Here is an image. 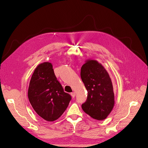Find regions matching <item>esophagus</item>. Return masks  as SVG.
Segmentation results:
<instances>
[{
  "label": "esophagus",
  "instance_id": "esophagus-1",
  "mask_svg": "<svg viewBox=\"0 0 148 148\" xmlns=\"http://www.w3.org/2000/svg\"><path fill=\"white\" fill-rule=\"evenodd\" d=\"M71 94L72 97L73 98H74V97H75V95H76V93H75V92H71Z\"/></svg>",
  "mask_w": 148,
  "mask_h": 148
}]
</instances>
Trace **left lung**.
<instances>
[{
	"instance_id": "1",
	"label": "left lung",
	"mask_w": 148,
	"mask_h": 148,
	"mask_svg": "<svg viewBox=\"0 0 148 148\" xmlns=\"http://www.w3.org/2000/svg\"><path fill=\"white\" fill-rule=\"evenodd\" d=\"M81 77L88 92L87 99L82 105V109L95 119H106L115 103L109 73L97 61L88 60L81 67Z\"/></svg>"
}]
</instances>
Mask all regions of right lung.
Listing matches in <instances>:
<instances>
[{"mask_svg":"<svg viewBox=\"0 0 148 148\" xmlns=\"http://www.w3.org/2000/svg\"><path fill=\"white\" fill-rule=\"evenodd\" d=\"M28 97L38 115L47 121L59 118L67 108L72 97L64 91L49 62L39 64L30 81Z\"/></svg>","mask_w":148,"mask_h":148,"instance_id":"1","label":"right lung"}]
</instances>
